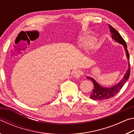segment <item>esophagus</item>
Returning a JSON list of instances; mask_svg holds the SVG:
<instances>
[{
    "label": "esophagus",
    "mask_w": 134,
    "mask_h": 134,
    "mask_svg": "<svg viewBox=\"0 0 134 134\" xmlns=\"http://www.w3.org/2000/svg\"><path fill=\"white\" fill-rule=\"evenodd\" d=\"M81 72H82L80 70H76V71L74 72L73 76L75 78H79L81 76V74H82Z\"/></svg>",
    "instance_id": "obj_1"
}]
</instances>
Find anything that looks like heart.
<instances>
[{
    "instance_id": "b5f03b06",
    "label": "heart",
    "mask_w": 134,
    "mask_h": 134,
    "mask_svg": "<svg viewBox=\"0 0 134 134\" xmlns=\"http://www.w3.org/2000/svg\"><path fill=\"white\" fill-rule=\"evenodd\" d=\"M95 41V38L93 36L89 34H85L81 36L80 38V46L83 47H90L93 45Z\"/></svg>"
}]
</instances>
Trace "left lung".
Masks as SVG:
<instances>
[{"mask_svg":"<svg viewBox=\"0 0 134 134\" xmlns=\"http://www.w3.org/2000/svg\"><path fill=\"white\" fill-rule=\"evenodd\" d=\"M109 26L110 33L112 34V39L114 40L115 41L119 43V44L124 45V49L126 51V57L128 60V68L122 80L119 83H118L116 85L112 86L111 87H102L98 83L96 82L93 78H92L89 76L86 77V78L87 79H89V80L92 81L94 86L93 89L91 93L90 94V98L93 100H101L110 99L111 97H113L115 96L121 90L127 80H128L130 76V62H130V54H129L128 49H127L126 42L125 41L123 38L121 37V35L119 34V33L116 29L113 28L110 25H109Z\"/></svg>","mask_w":134,"mask_h":134,"instance_id":"1","label":"left lung"}]
</instances>
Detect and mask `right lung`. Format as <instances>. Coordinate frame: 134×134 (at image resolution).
I'll list each match as a JSON object with an SVG mask.
<instances>
[{
    "label": "right lung",
    "mask_w": 134,
    "mask_h": 134,
    "mask_svg": "<svg viewBox=\"0 0 134 134\" xmlns=\"http://www.w3.org/2000/svg\"><path fill=\"white\" fill-rule=\"evenodd\" d=\"M48 103H49V102H48Z\"/></svg>",
    "instance_id": "1"
}]
</instances>
